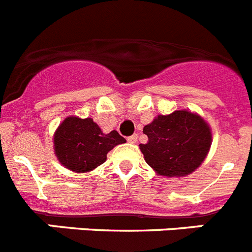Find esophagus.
<instances>
[{
  "mask_svg": "<svg viewBox=\"0 0 252 252\" xmlns=\"http://www.w3.org/2000/svg\"><path fill=\"white\" fill-rule=\"evenodd\" d=\"M137 139H139V136H137V133H135V135H132V136L128 137L127 141L130 142V144H136Z\"/></svg>",
  "mask_w": 252,
  "mask_h": 252,
  "instance_id": "1",
  "label": "esophagus"
}]
</instances>
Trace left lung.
Returning <instances> with one entry per match:
<instances>
[{
  "label": "left lung",
  "instance_id": "1",
  "mask_svg": "<svg viewBox=\"0 0 252 252\" xmlns=\"http://www.w3.org/2000/svg\"><path fill=\"white\" fill-rule=\"evenodd\" d=\"M142 132L148 144L140 150L148 165L165 178L192 174L202 165L212 145V130L198 113L178 110L170 115H158Z\"/></svg>",
  "mask_w": 252,
  "mask_h": 252
}]
</instances>
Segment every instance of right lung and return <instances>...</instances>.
<instances>
[{
	"label": "right lung",
	"mask_w": 252,
	"mask_h": 252,
	"mask_svg": "<svg viewBox=\"0 0 252 252\" xmlns=\"http://www.w3.org/2000/svg\"><path fill=\"white\" fill-rule=\"evenodd\" d=\"M126 140L116 130L104 133L92 119L68 116L53 136L54 154L64 168L90 173L107 160V154Z\"/></svg>",
	"instance_id": "obj_1"
}]
</instances>
